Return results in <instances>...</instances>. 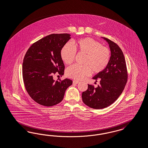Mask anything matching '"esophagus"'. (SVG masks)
<instances>
[{"label":"esophagus","mask_w":148,"mask_h":148,"mask_svg":"<svg viewBox=\"0 0 148 148\" xmlns=\"http://www.w3.org/2000/svg\"><path fill=\"white\" fill-rule=\"evenodd\" d=\"M73 82V84H77L79 83V81H78L74 80Z\"/></svg>","instance_id":"1"}]
</instances>
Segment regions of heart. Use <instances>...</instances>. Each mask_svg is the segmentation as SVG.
I'll return each mask as SVG.
<instances>
[{
    "label": "heart",
    "mask_w": 148,
    "mask_h": 148,
    "mask_svg": "<svg viewBox=\"0 0 148 148\" xmlns=\"http://www.w3.org/2000/svg\"><path fill=\"white\" fill-rule=\"evenodd\" d=\"M76 51L83 54L84 66L72 65L66 69V75L76 80H80L90 74L99 73L107 67L110 60V51L98 41L91 38H85L78 40L75 44V49L71 43L68 42L61 50L63 61L69 64L74 61Z\"/></svg>",
    "instance_id": "heart-1"
}]
</instances>
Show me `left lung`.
<instances>
[{
  "label": "left lung",
  "mask_w": 148,
  "mask_h": 148,
  "mask_svg": "<svg viewBox=\"0 0 148 148\" xmlns=\"http://www.w3.org/2000/svg\"><path fill=\"white\" fill-rule=\"evenodd\" d=\"M109 45L111 56L105 69L96 74L93 79L100 85L94 88L88 85V89L82 93V101L86 105L94 109H102L113 103L122 93L127 80L125 59L120 47L105 37H102Z\"/></svg>",
  "instance_id": "obj_1"
}]
</instances>
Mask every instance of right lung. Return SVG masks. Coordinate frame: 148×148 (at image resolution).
<instances>
[{
    "label": "right lung",
    "instance_id": "add662e5",
    "mask_svg": "<svg viewBox=\"0 0 148 148\" xmlns=\"http://www.w3.org/2000/svg\"><path fill=\"white\" fill-rule=\"evenodd\" d=\"M68 34H51L34 43L27 50L23 63V78L28 94L35 101L45 106L60 103L73 81H56L53 75L64 74V65L61 50L71 39Z\"/></svg>",
    "mask_w": 148,
    "mask_h": 148
}]
</instances>
